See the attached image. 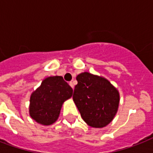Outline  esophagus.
<instances>
[{"instance_id":"obj_1","label":"esophagus","mask_w":153,"mask_h":153,"mask_svg":"<svg viewBox=\"0 0 153 153\" xmlns=\"http://www.w3.org/2000/svg\"><path fill=\"white\" fill-rule=\"evenodd\" d=\"M70 86H71V88L72 89H74V82H70Z\"/></svg>"}]
</instances>
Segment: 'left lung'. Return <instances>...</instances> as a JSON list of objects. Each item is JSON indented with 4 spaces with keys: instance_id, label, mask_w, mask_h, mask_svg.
I'll return each mask as SVG.
<instances>
[{
    "instance_id": "obj_1",
    "label": "left lung",
    "mask_w": 153,
    "mask_h": 153,
    "mask_svg": "<svg viewBox=\"0 0 153 153\" xmlns=\"http://www.w3.org/2000/svg\"><path fill=\"white\" fill-rule=\"evenodd\" d=\"M78 84L73 100L82 118L93 128L109 125L118 110L120 94L117 89L104 77L82 72L76 77Z\"/></svg>"
}]
</instances>
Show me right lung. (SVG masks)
Listing matches in <instances>:
<instances>
[{
    "label": "right lung",
    "instance_id": "add662e5",
    "mask_svg": "<svg viewBox=\"0 0 153 153\" xmlns=\"http://www.w3.org/2000/svg\"><path fill=\"white\" fill-rule=\"evenodd\" d=\"M73 90L62 76L44 79L30 97L29 115L37 123L51 126L57 121L65 101L71 98Z\"/></svg>",
    "mask_w": 153,
    "mask_h": 153
}]
</instances>
